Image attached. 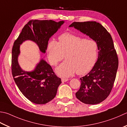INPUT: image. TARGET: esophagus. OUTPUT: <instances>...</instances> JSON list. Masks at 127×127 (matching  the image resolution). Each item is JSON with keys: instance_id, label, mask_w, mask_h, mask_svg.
<instances>
[{"instance_id": "1", "label": "esophagus", "mask_w": 127, "mask_h": 127, "mask_svg": "<svg viewBox=\"0 0 127 127\" xmlns=\"http://www.w3.org/2000/svg\"><path fill=\"white\" fill-rule=\"evenodd\" d=\"M69 80V79H64V78H62V82H66V81H67Z\"/></svg>"}]
</instances>
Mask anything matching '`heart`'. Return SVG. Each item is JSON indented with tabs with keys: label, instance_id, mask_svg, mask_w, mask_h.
I'll return each mask as SVG.
<instances>
[{
	"label": "heart",
	"instance_id": "heart-1",
	"mask_svg": "<svg viewBox=\"0 0 127 127\" xmlns=\"http://www.w3.org/2000/svg\"><path fill=\"white\" fill-rule=\"evenodd\" d=\"M58 39V42L53 39L49 42L47 52L53 65L63 60L65 55L66 60L56 69L59 75L68 77L76 72L79 75H83L93 69L98 57L96 41L70 33L62 34Z\"/></svg>",
	"mask_w": 127,
	"mask_h": 127
}]
</instances>
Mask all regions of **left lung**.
Returning <instances> with one entry per match:
<instances>
[{"label":"left lung","mask_w":127,"mask_h":127,"mask_svg":"<svg viewBox=\"0 0 127 127\" xmlns=\"http://www.w3.org/2000/svg\"><path fill=\"white\" fill-rule=\"evenodd\" d=\"M74 27L97 42L98 56L95 65L89 73L80 79L81 86L76 98L88 105L104 101L113 88L118 66V58L110 33L96 21L74 22Z\"/></svg>","instance_id":"1"}]
</instances>
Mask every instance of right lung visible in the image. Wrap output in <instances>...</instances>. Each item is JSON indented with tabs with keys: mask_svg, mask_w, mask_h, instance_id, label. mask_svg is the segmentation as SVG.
<instances>
[{
	"mask_svg": "<svg viewBox=\"0 0 127 127\" xmlns=\"http://www.w3.org/2000/svg\"><path fill=\"white\" fill-rule=\"evenodd\" d=\"M64 21L30 20L22 29L12 48L11 71L14 80L20 91L32 102L39 105L48 103L55 97L57 89L62 83L51 66L41 59L34 70H22L18 63L20 45L26 40H31L38 45L42 53H46L49 39L58 31Z\"/></svg>",
	"mask_w": 127,
	"mask_h": 127,
	"instance_id": "obj_1",
	"label": "right lung"
}]
</instances>
